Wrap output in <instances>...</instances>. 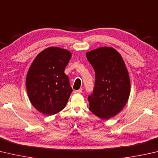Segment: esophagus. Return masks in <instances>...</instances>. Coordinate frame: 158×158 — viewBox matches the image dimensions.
<instances>
[{
  "mask_svg": "<svg viewBox=\"0 0 158 158\" xmlns=\"http://www.w3.org/2000/svg\"><path fill=\"white\" fill-rule=\"evenodd\" d=\"M74 93H82V90L81 89H79V90H77L74 91Z\"/></svg>",
  "mask_w": 158,
  "mask_h": 158,
  "instance_id": "1",
  "label": "esophagus"
}]
</instances>
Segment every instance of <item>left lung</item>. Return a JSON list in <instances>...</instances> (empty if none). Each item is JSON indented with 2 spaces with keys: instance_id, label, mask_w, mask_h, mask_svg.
I'll use <instances>...</instances> for the list:
<instances>
[{
  "instance_id": "obj_1",
  "label": "left lung",
  "mask_w": 158,
  "mask_h": 158,
  "mask_svg": "<svg viewBox=\"0 0 158 158\" xmlns=\"http://www.w3.org/2000/svg\"><path fill=\"white\" fill-rule=\"evenodd\" d=\"M85 55L95 72L93 93L88 98L89 109L99 118L109 119L122 110L130 95L127 66L113 48H99Z\"/></svg>"
}]
</instances>
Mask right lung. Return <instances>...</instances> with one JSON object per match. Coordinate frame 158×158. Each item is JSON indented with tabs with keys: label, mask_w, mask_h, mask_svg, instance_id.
Masks as SVG:
<instances>
[{
	"label": "right lung",
	"mask_w": 158,
	"mask_h": 158,
	"mask_svg": "<svg viewBox=\"0 0 158 158\" xmlns=\"http://www.w3.org/2000/svg\"><path fill=\"white\" fill-rule=\"evenodd\" d=\"M72 54L63 48L50 47L41 52L31 64L26 77V89L33 106L45 115L65 108L72 89L64 73Z\"/></svg>",
	"instance_id": "1"
}]
</instances>
